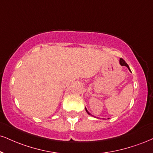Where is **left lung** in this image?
<instances>
[{"mask_svg": "<svg viewBox=\"0 0 153 153\" xmlns=\"http://www.w3.org/2000/svg\"><path fill=\"white\" fill-rule=\"evenodd\" d=\"M120 65H122V66H126V67H127V68H128V69H129V71H130V69L129 66H128V64H127V63H126V61H125V60H123V58H120ZM85 110H86V112H87V113H88V115H91V113H89V112H88V110H87V109H86V108H85Z\"/></svg>", "mask_w": 153, "mask_h": 153, "instance_id": "1", "label": "left lung"}]
</instances>
